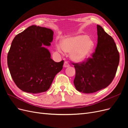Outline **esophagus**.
I'll return each mask as SVG.
<instances>
[{
	"label": "esophagus",
	"mask_w": 128,
	"mask_h": 128,
	"mask_svg": "<svg viewBox=\"0 0 128 128\" xmlns=\"http://www.w3.org/2000/svg\"><path fill=\"white\" fill-rule=\"evenodd\" d=\"M69 64L67 62H64V67H65V68H67V67H69Z\"/></svg>",
	"instance_id": "1"
}]
</instances>
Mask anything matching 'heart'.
<instances>
[{
	"mask_svg": "<svg viewBox=\"0 0 128 128\" xmlns=\"http://www.w3.org/2000/svg\"><path fill=\"white\" fill-rule=\"evenodd\" d=\"M95 48V42L86 34H75L64 37L57 48L70 53V59L76 63H83L90 58Z\"/></svg>",
	"mask_w": 128,
	"mask_h": 128,
	"instance_id": "1",
	"label": "heart"
}]
</instances>
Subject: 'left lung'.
<instances>
[{"instance_id": "left-lung-1", "label": "left lung", "mask_w": 128, "mask_h": 128, "mask_svg": "<svg viewBox=\"0 0 128 128\" xmlns=\"http://www.w3.org/2000/svg\"><path fill=\"white\" fill-rule=\"evenodd\" d=\"M98 44L92 58L75 64L74 84L77 91L91 94L106 88L112 83L119 64L120 55L113 38L97 25Z\"/></svg>"}]
</instances>
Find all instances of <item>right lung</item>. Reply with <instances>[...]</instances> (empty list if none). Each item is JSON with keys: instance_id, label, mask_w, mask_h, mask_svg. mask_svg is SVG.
Instances as JSON below:
<instances>
[{"instance_id": "add662e5", "label": "right lung", "mask_w": 128, "mask_h": 128, "mask_svg": "<svg viewBox=\"0 0 128 128\" xmlns=\"http://www.w3.org/2000/svg\"><path fill=\"white\" fill-rule=\"evenodd\" d=\"M53 31L32 26L15 36L7 56L12 78L23 91L39 94L48 90L54 77L63 67L56 62L44 46H50Z\"/></svg>"}]
</instances>
